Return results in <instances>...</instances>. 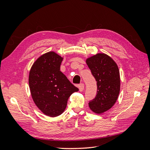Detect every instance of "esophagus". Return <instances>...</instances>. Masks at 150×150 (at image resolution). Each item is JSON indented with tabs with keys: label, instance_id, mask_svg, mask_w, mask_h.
Masks as SVG:
<instances>
[{
	"label": "esophagus",
	"instance_id": "34e87169",
	"mask_svg": "<svg viewBox=\"0 0 150 150\" xmlns=\"http://www.w3.org/2000/svg\"><path fill=\"white\" fill-rule=\"evenodd\" d=\"M78 88L79 89V91H83L84 90V84L83 83L80 84L78 86Z\"/></svg>",
	"mask_w": 150,
	"mask_h": 150
}]
</instances>
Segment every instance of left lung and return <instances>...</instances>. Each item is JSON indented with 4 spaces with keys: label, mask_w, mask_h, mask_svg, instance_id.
Listing matches in <instances>:
<instances>
[{
    "label": "left lung",
    "mask_w": 150,
    "mask_h": 150,
    "mask_svg": "<svg viewBox=\"0 0 150 150\" xmlns=\"http://www.w3.org/2000/svg\"><path fill=\"white\" fill-rule=\"evenodd\" d=\"M86 62L97 81V94L89 107L96 114L101 115L111 109L120 91L118 67L112 59L104 53H98L86 59Z\"/></svg>",
    "instance_id": "8db88e82"
}]
</instances>
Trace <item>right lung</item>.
I'll return each instance as SVG.
<instances>
[{
    "instance_id": "add662e5",
    "label": "right lung",
    "mask_w": 150,
    "mask_h": 150,
    "mask_svg": "<svg viewBox=\"0 0 150 150\" xmlns=\"http://www.w3.org/2000/svg\"><path fill=\"white\" fill-rule=\"evenodd\" d=\"M62 60L55 52H46L35 60L29 71L32 98L43 114L52 117L61 115L71 95L79 91L60 71Z\"/></svg>"
}]
</instances>
